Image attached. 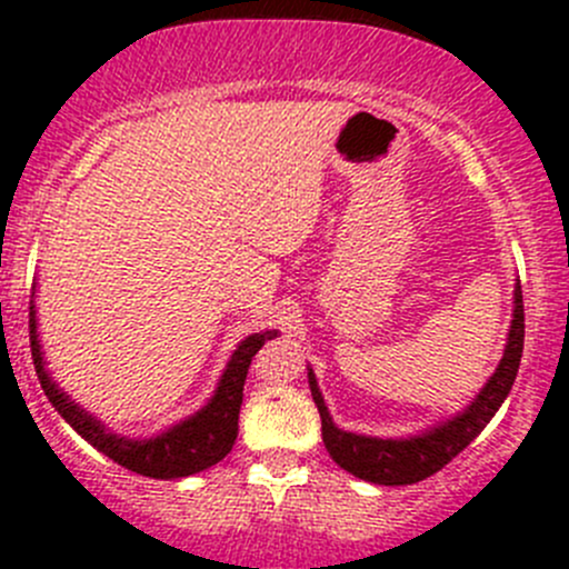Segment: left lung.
Wrapping results in <instances>:
<instances>
[{"label": "left lung", "mask_w": 569, "mask_h": 569, "mask_svg": "<svg viewBox=\"0 0 569 569\" xmlns=\"http://www.w3.org/2000/svg\"><path fill=\"white\" fill-rule=\"evenodd\" d=\"M512 321H509L507 343H503V358L498 360V369L492 371L490 380L481 386L470 405L440 421L429 423L421 432L405 435V438H375V435L347 432L332 421L330 410L325 405V396L319 391V382L313 369L308 366V386L319 407L321 416V440L330 457L349 470L358 479L371 481V485H416L427 476L438 473L443 465H449L465 446L479 438L481 429L490 423L498 407L503 405L518 377L520 355H523V291L520 280L515 283L512 297Z\"/></svg>", "instance_id": "obj_1"}]
</instances>
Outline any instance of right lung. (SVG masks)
I'll use <instances>...</instances> for the list:
<instances>
[{"label":"right lung","instance_id":"obj_1","mask_svg":"<svg viewBox=\"0 0 569 569\" xmlns=\"http://www.w3.org/2000/svg\"><path fill=\"white\" fill-rule=\"evenodd\" d=\"M278 338V330H261L250 332L248 338L237 343L233 355L228 358L226 369H222L220 380H217L214 393L209 396L200 410L192 416L181 418V421L170 423L168 429L148 438H129V435H118L109 429L99 416L84 410L79 401L57 386L51 371L46 369L43 347H40L38 336V311H36V286H32V306H30V343H32V360H36V371L43 393L49 396L51 407L71 423L77 435H82L93 449L107 455L109 460L123 465V468L134 470L140 476H151V479H183V476L200 473V470L211 468L233 449L239 435V407H242L244 380H248L250 360L258 349L267 341Z\"/></svg>","mask_w":569,"mask_h":569}]
</instances>
